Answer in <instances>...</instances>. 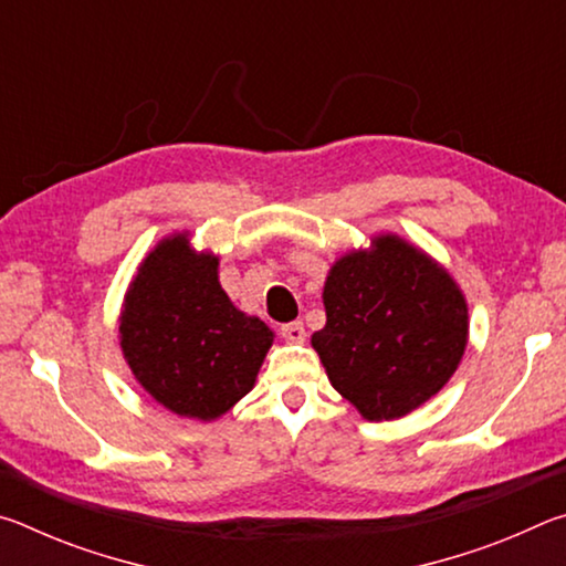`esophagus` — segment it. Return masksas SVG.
<instances>
[{
    "label": "esophagus",
    "mask_w": 566,
    "mask_h": 566,
    "mask_svg": "<svg viewBox=\"0 0 566 566\" xmlns=\"http://www.w3.org/2000/svg\"><path fill=\"white\" fill-rule=\"evenodd\" d=\"M280 334H282V337H284L286 342H292V344H302V342L306 339V332H304V324H302V322L282 324Z\"/></svg>",
    "instance_id": "1"
}]
</instances>
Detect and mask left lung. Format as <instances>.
Listing matches in <instances>:
<instances>
[{
    "mask_svg": "<svg viewBox=\"0 0 566 566\" xmlns=\"http://www.w3.org/2000/svg\"><path fill=\"white\" fill-rule=\"evenodd\" d=\"M327 324L312 347L332 387L369 421H389L432 399L469 339L467 300L442 264L397 234L354 249L324 282Z\"/></svg>",
    "mask_w": 566,
    "mask_h": 566,
    "instance_id": "8db88e82",
    "label": "left lung"
}]
</instances>
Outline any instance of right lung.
<instances>
[{"label": "right lung", "mask_w": 566, "mask_h": 566, "mask_svg": "<svg viewBox=\"0 0 566 566\" xmlns=\"http://www.w3.org/2000/svg\"><path fill=\"white\" fill-rule=\"evenodd\" d=\"M219 256L189 232L151 249L124 294L119 344L134 379L179 417L212 421L249 395L274 342L219 284Z\"/></svg>", "instance_id": "right-lung-1"}]
</instances>
